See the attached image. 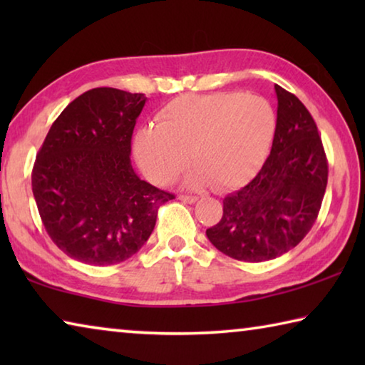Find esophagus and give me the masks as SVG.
Segmentation results:
<instances>
[{
  "instance_id": "34e87169",
  "label": "esophagus",
  "mask_w": 365,
  "mask_h": 365,
  "mask_svg": "<svg viewBox=\"0 0 365 365\" xmlns=\"http://www.w3.org/2000/svg\"><path fill=\"white\" fill-rule=\"evenodd\" d=\"M178 200L183 201V202H188V205H193V202L197 201V197L190 196V195H180V196H178Z\"/></svg>"
}]
</instances>
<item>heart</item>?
<instances>
[{
  "label": "heart",
  "instance_id": "obj_1",
  "mask_svg": "<svg viewBox=\"0 0 365 365\" xmlns=\"http://www.w3.org/2000/svg\"><path fill=\"white\" fill-rule=\"evenodd\" d=\"M277 114L261 96L242 91L185 95L140 128L135 154L154 183H168L190 164L191 183L215 190L240 187L261 168L274 141Z\"/></svg>",
  "mask_w": 365,
  "mask_h": 365
}]
</instances>
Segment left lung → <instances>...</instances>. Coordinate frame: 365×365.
<instances>
[{"instance_id":"8db88e82","label":"left lung","mask_w":365,"mask_h":365,"mask_svg":"<svg viewBox=\"0 0 365 365\" xmlns=\"http://www.w3.org/2000/svg\"><path fill=\"white\" fill-rule=\"evenodd\" d=\"M277 130L262 169L224 197V215L206 235L225 256L264 262L293 250L322 206L329 163L312 115L298 98L275 85Z\"/></svg>"}]
</instances>
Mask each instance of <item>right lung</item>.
I'll return each mask as SVG.
<instances>
[{
    "mask_svg": "<svg viewBox=\"0 0 365 365\" xmlns=\"http://www.w3.org/2000/svg\"><path fill=\"white\" fill-rule=\"evenodd\" d=\"M141 93L93 88L76 98L46 135L32 170V191L49 238L67 256L114 265L137 255L159 207L174 195L135 174L132 135Z\"/></svg>",
    "mask_w": 365,
    "mask_h": 365,
    "instance_id": "right-lung-1",
    "label": "right lung"
}]
</instances>
